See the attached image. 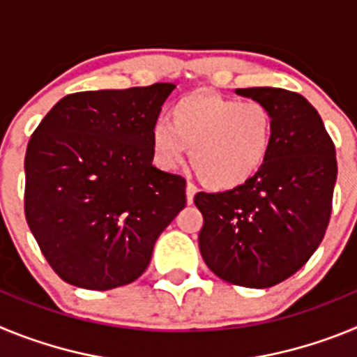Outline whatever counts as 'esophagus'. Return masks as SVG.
I'll list each match as a JSON object with an SVG mask.
<instances>
[{
    "label": "esophagus",
    "instance_id": "esophagus-1",
    "mask_svg": "<svg viewBox=\"0 0 357 357\" xmlns=\"http://www.w3.org/2000/svg\"><path fill=\"white\" fill-rule=\"evenodd\" d=\"M195 195H197V185L188 182V184H185V198H188V204H193Z\"/></svg>",
    "mask_w": 357,
    "mask_h": 357
}]
</instances>
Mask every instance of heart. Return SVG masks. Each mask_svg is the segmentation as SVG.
<instances>
[{
  "label": "heart",
  "mask_w": 357,
  "mask_h": 357,
  "mask_svg": "<svg viewBox=\"0 0 357 357\" xmlns=\"http://www.w3.org/2000/svg\"><path fill=\"white\" fill-rule=\"evenodd\" d=\"M273 116L257 100H238L213 93L181 98L168 123L150 130L153 162L173 169L189 148V160L207 188L229 191L247 184L266 164L272 151Z\"/></svg>",
  "instance_id": "obj_1"
}]
</instances>
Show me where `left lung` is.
I'll return each instance as SVG.
<instances>
[{"mask_svg":"<svg viewBox=\"0 0 357 357\" xmlns=\"http://www.w3.org/2000/svg\"><path fill=\"white\" fill-rule=\"evenodd\" d=\"M270 109L275 125L266 164L247 184L197 193L204 214L200 254L230 284L270 288L298 272L324 239L338 176L324 121L301 94L279 87L236 89Z\"/></svg>","mask_w":357,"mask_h":357,"instance_id":"left-lung-1","label":"left lung"}]
</instances>
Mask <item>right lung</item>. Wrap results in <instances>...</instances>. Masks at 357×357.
I'll return each mask as SVG.
<instances>
[{"label":"right lung","instance_id":"1","mask_svg":"<svg viewBox=\"0 0 357 357\" xmlns=\"http://www.w3.org/2000/svg\"><path fill=\"white\" fill-rule=\"evenodd\" d=\"M175 84L64 96L31 135L24 214L50 266L84 289L130 284L185 207V181L151 160L150 130Z\"/></svg>","mask_w":357,"mask_h":357}]
</instances>
